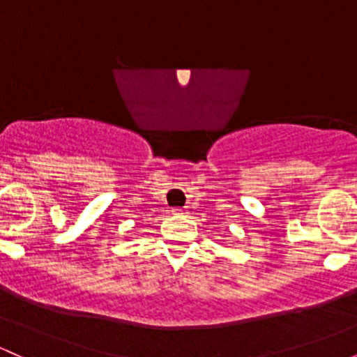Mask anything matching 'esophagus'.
Returning a JSON list of instances; mask_svg holds the SVG:
<instances>
[{
	"label": "esophagus",
	"mask_w": 357,
	"mask_h": 357,
	"mask_svg": "<svg viewBox=\"0 0 357 357\" xmlns=\"http://www.w3.org/2000/svg\"><path fill=\"white\" fill-rule=\"evenodd\" d=\"M183 213H185L183 208H178V206H176V208H172V215H183Z\"/></svg>",
	"instance_id": "obj_1"
}]
</instances>
